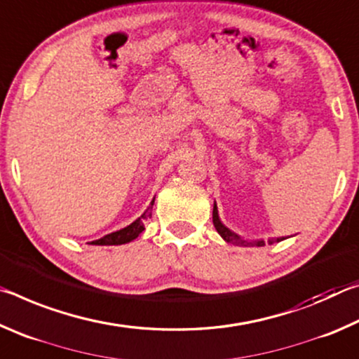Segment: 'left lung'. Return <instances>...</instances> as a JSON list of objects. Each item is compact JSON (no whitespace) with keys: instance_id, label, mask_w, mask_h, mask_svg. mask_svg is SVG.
<instances>
[{"instance_id":"1","label":"left lung","mask_w":359,"mask_h":359,"mask_svg":"<svg viewBox=\"0 0 359 359\" xmlns=\"http://www.w3.org/2000/svg\"><path fill=\"white\" fill-rule=\"evenodd\" d=\"M212 220H214V226L217 229V233L222 236V238L228 242V244H234V245H242V247H263L266 244V241L263 239H257V241H247L242 239L239 234H236L231 231L229 228L224 226V224L220 222V217H218V209L217 204L214 203V212H212ZM283 238H277V239H267V244H274V242H280Z\"/></svg>"}]
</instances>
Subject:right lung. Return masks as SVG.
I'll return each mask as SVG.
<instances>
[{
    "label": "right lung",
    "mask_w": 359,
    "mask_h": 359,
    "mask_svg": "<svg viewBox=\"0 0 359 359\" xmlns=\"http://www.w3.org/2000/svg\"><path fill=\"white\" fill-rule=\"evenodd\" d=\"M154 203H155V198L151 199V203L147 208V210H145L144 214L137 218V220H135L131 224H128V226L115 231V233L106 234L104 238H101L98 241H92L90 244H92V245H121V244H128V242L135 241L137 236L145 229L144 222L151 217V208H154Z\"/></svg>",
    "instance_id": "right-lung-1"
}]
</instances>
